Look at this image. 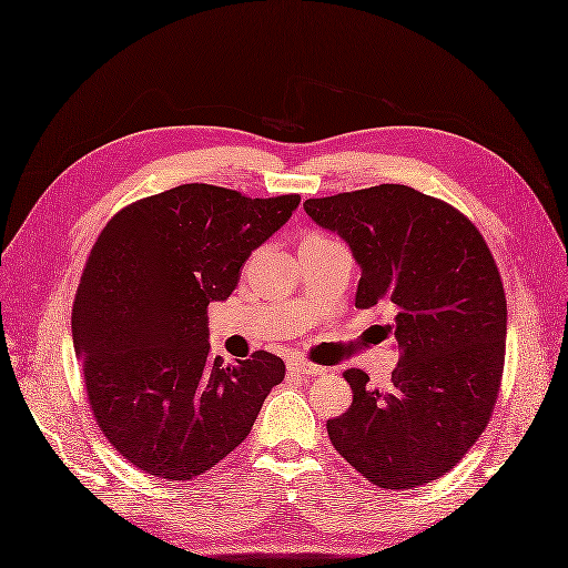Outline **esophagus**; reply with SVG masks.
<instances>
[{
	"label": "esophagus",
	"instance_id": "obj_1",
	"mask_svg": "<svg viewBox=\"0 0 568 568\" xmlns=\"http://www.w3.org/2000/svg\"><path fill=\"white\" fill-rule=\"evenodd\" d=\"M287 369L293 372V374H304V376H316V374L324 372V367L312 365V362L302 359V357H290L287 359Z\"/></svg>",
	"mask_w": 568,
	"mask_h": 568
}]
</instances>
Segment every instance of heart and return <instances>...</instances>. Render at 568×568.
Wrapping results in <instances>:
<instances>
[{
	"label": "heart",
	"instance_id": "1",
	"mask_svg": "<svg viewBox=\"0 0 568 568\" xmlns=\"http://www.w3.org/2000/svg\"><path fill=\"white\" fill-rule=\"evenodd\" d=\"M318 237H326V235H318V232H312V235H307L304 240H318Z\"/></svg>",
	"mask_w": 568,
	"mask_h": 568
}]
</instances>
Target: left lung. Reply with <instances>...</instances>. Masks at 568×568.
I'll list each match as a JSON object with an SVG mask.
<instances>
[{"label": "left lung", "mask_w": 568, "mask_h": 568, "mask_svg": "<svg viewBox=\"0 0 568 568\" xmlns=\"http://www.w3.org/2000/svg\"><path fill=\"white\" fill-rule=\"evenodd\" d=\"M304 211L351 244L355 307H396L398 367L386 390L345 369L353 405L326 429L333 448L384 489L446 475L485 432L506 355V295L485 237L450 203L405 184L307 199Z\"/></svg>", "instance_id": "8db88e82"}]
</instances>
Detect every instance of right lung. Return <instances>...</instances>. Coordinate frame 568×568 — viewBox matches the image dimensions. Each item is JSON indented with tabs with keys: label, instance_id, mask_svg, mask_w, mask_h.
Here are the masks:
<instances>
[{
	"label": "right lung",
	"instance_id": "add662e5",
	"mask_svg": "<svg viewBox=\"0 0 568 568\" xmlns=\"http://www.w3.org/2000/svg\"><path fill=\"white\" fill-rule=\"evenodd\" d=\"M300 194L250 199L180 184L114 213L85 258L71 310L85 394L105 439L160 479H194L235 450L285 362L211 355L209 304L227 300Z\"/></svg>",
	"mask_w": 568,
	"mask_h": 568
}]
</instances>
